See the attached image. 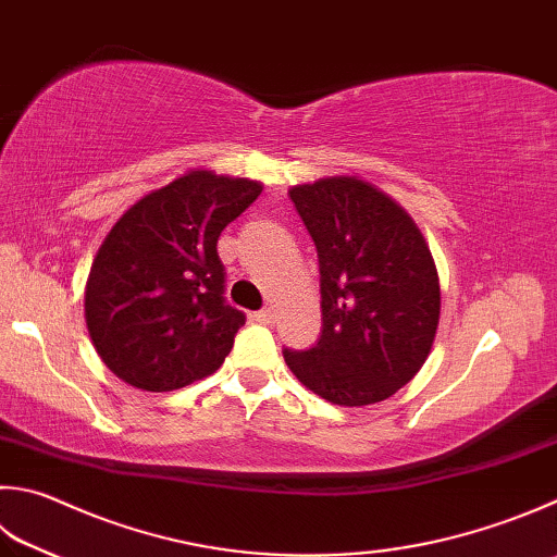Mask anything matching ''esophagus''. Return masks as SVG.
I'll return each instance as SVG.
<instances>
[{
    "label": "esophagus",
    "instance_id": "obj_1",
    "mask_svg": "<svg viewBox=\"0 0 557 557\" xmlns=\"http://www.w3.org/2000/svg\"><path fill=\"white\" fill-rule=\"evenodd\" d=\"M255 320L259 322V324H271L274 322V310H259V312H255Z\"/></svg>",
    "mask_w": 557,
    "mask_h": 557
}]
</instances>
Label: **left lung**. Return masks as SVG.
<instances>
[{
    "label": "left lung",
    "mask_w": 557,
    "mask_h": 557,
    "mask_svg": "<svg viewBox=\"0 0 557 557\" xmlns=\"http://www.w3.org/2000/svg\"><path fill=\"white\" fill-rule=\"evenodd\" d=\"M288 196L318 247L322 334L283 359L332 405L383 403L432 351L442 314L432 249L412 215L361 176H324Z\"/></svg>",
    "instance_id": "obj_1"
}]
</instances>
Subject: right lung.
I'll list each match as a JSON object with an SVG mask.
<instances>
[{"instance_id":"add662e5","label":"right lung","mask_w":557,"mask_h":557,"mask_svg":"<svg viewBox=\"0 0 557 557\" xmlns=\"http://www.w3.org/2000/svg\"><path fill=\"white\" fill-rule=\"evenodd\" d=\"M261 188L194 166L115 220L84 286L91 344L115 377L170 393L223 366L245 314L225 306L218 237Z\"/></svg>"}]
</instances>
